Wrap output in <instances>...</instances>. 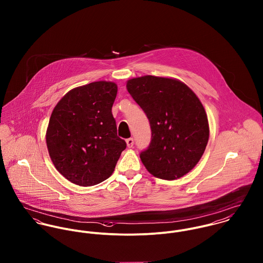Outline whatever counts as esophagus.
Masks as SVG:
<instances>
[{"instance_id":"esophagus-1","label":"esophagus","mask_w":263,"mask_h":263,"mask_svg":"<svg viewBox=\"0 0 263 263\" xmlns=\"http://www.w3.org/2000/svg\"><path fill=\"white\" fill-rule=\"evenodd\" d=\"M134 143H135V142H134V139H133V138H129V139L126 140V145H127L128 148H132V147L134 146Z\"/></svg>"}]
</instances>
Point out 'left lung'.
<instances>
[{
	"instance_id": "8db88e82",
	"label": "left lung",
	"mask_w": 263,
	"mask_h": 263,
	"mask_svg": "<svg viewBox=\"0 0 263 263\" xmlns=\"http://www.w3.org/2000/svg\"><path fill=\"white\" fill-rule=\"evenodd\" d=\"M126 88L150 122V145L140 154L143 164L158 178L182 177L208 145L210 128L201 102L185 84L169 78H135Z\"/></svg>"
}]
</instances>
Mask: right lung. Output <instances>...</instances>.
Instances as JSON below:
<instances>
[{
    "label": "right lung",
    "mask_w": 263,
    "mask_h": 263,
    "mask_svg": "<svg viewBox=\"0 0 263 263\" xmlns=\"http://www.w3.org/2000/svg\"><path fill=\"white\" fill-rule=\"evenodd\" d=\"M117 86L99 81L68 92L51 113L46 145L58 171L72 183L92 186L114 171L124 140L117 137L112 105Z\"/></svg>",
    "instance_id": "obj_1"
}]
</instances>
